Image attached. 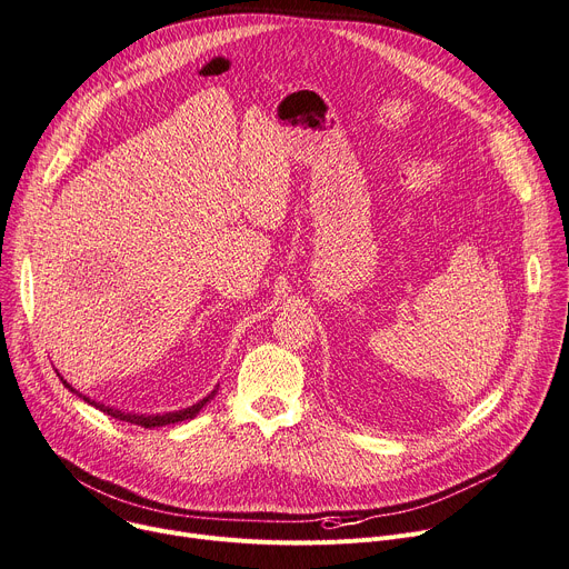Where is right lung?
<instances>
[{
    "instance_id": "obj_1",
    "label": "right lung",
    "mask_w": 569,
    "mask_h": 569,
    "mask_svg": "<svg viewBox=\"0 0 569 569\" xmlns=\"http://www.w3.org/2000/svg\"><path fill=\"white\" fill-rule=\"evenodd\" d=\"M61 377V375H59ZM61 382L70 389V391H74L63 377H61ZM78 393L80 398H84L80 391H74ZM214 396V391L208 396V398H203L201 402H197V405H192V407H187V409H180V411H169V413H160V416H143V413H126V411H121V409H113V407H107V405H100V402H96V400H89V398H84L89 405H93L96 409H100V411H104L107 416H113V419H119V421H126V423H132V426H141V428H160V426H169V423H178V421H187V419H194V416L201 411V407L210 400Z\"/></svg>"
}]
</instances>
